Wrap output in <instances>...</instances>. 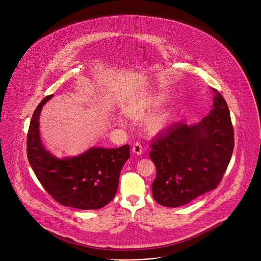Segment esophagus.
I'll return each mask as SVG.
<instances>
[{"label":"esophagus","instance_id":"34e87169","mask_svg":"<svg viewBox=\"0 0 261 261\" xmlns=\"http://www.w3.org/2000/svg\"><path fill=\"white\" fill-rule=\"evenodd\" d=\"M132 151L137 154V155H141L142 152H143V146L141 144L140 141H136L134 144H133V147H132Z\"/></svg>","mask_w":261,"mask_h":261}]
</instances>
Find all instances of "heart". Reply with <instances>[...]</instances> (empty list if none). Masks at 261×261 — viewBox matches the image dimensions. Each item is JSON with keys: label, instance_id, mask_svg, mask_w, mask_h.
Here are the masks:
<instances>
[{"label": "heart", "instance_id": "b5f03b06", "mask_svg": "<svg viewBox=\"0 0 261 261\" xmlns=\"http://www.w3.org/2000/svg\"><path fill=\"white\" fill-rule=\"evenodd\" d=\"M166 100H167L166 95L162 93L148 92L136 98L131 103V105L127 108V111L129 115L133 117H141L147 114L148 111L160 107L162 104L166 102ZM168 116L169 115L167 113H163L155 117L154 119H152V124L156 127H161L168 119Z\"/></svg>", "mask_w": 261, "mask_h": 261}]
</instances>
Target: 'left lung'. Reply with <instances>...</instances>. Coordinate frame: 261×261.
<instances>
[{
  "instance_id": "1",
  "label": "left lung",
  "mask_w": 261,
  "mask_h": 261,
  "mask_svg": "<svg viewBox=\"0 0 261 261\" xmlns=\"http://www.w3.org/2000/svg\"><path fill=\"white\" fill-rule=\"evenodd\" d=\"M214 107L196 125L177 123L151 142L156 165L154 199L163 206L187 204L218 187L234 147L233 127L223 96L214 90Z\"/></svg>"
}]
</instances>
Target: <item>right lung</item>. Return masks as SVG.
Segmentation results:
<instances>
[{"label": "right lung", "mask_w": 261, "mask_h": 261, "mask_svg": "<svg viewBox=\"0 0 261 261\" xmlns=\"http://www.w3.org/2000/svg\"><path fill=\"white\" fill-rule=\"evenodd\" d=\"M53 96L39 103L30 123L27 138L30 165L46 192L60 204L80 210L101 208L117 193L130 146L91 147L77 157L57 159L45 151L39 136L40 111Z\"/></svg>", "instance_id": "obj_1"}]
</instances>
